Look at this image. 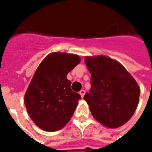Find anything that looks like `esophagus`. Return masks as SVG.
Masks as SVG:
<instances>
[{"mask_svg":"<svg viewBox=\"0 0 152 152\" xmlns=\"http://www.w3.org/2000/svg\"><path fill=\"white\" fill-rule=\"evenodd\" d=\"M80 94L81 96V98H84V96L86 94V91H85L84 89H81V90L80 91Z\"/></svg>","mask_w":152,"mask_h":152,"instance_id":"1","label":"esophagus"}]
</instances>
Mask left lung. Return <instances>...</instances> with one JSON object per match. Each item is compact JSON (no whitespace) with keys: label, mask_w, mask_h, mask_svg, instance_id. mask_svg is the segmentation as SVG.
Wrapping results in <instances>:
<instances>
[{"label":"left lung","mask_w":152,"mask_h":152,"mask_svg":"<svg viewBox=\"0 0 152 152\" xmlns=\"http://www.w3.org/2000/svg\"><path fill=\"white\" fill-rule=\"evenodd\" d=\"M91 74L89 93L84 97L95 120L107 128L124 124L134 115L139 86L121 63L106 56L86 57Z\"/></svg>","instance_id":"obj_1"}]
</instances>
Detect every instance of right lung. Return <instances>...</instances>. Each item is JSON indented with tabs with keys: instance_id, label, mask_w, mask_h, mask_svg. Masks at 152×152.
I'll list each match as a JSON object with an SVG mask.
<instances>
[{
	"instance_id": "right-lung-1",
	"label": "right lung",
	"mask_w": 152,
	"mask_h": 152,
	"mask_svg": "<svg viewBox=\"0 0 152 152\" xmlns=\"http://www.w3.org/2000/svg\"><path fill=\"white\" fill-rule=\"evenodd\" d=\"M80 62L76 54L54 52L38 66L25 94L24 103L31 119L41 129L59 130L72 116L81 97L72 90L66 75Z\"/></svg>"
}]
</instances>
